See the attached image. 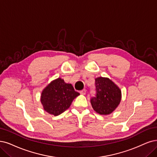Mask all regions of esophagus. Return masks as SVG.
<instances>
[{"instance_id": "34e87169", "label": "esophagus", "mask_w": 157, "mask_h": 157, "mask_svg": "<svg viewBox=\"0 0 157 157\" xmlns=\"http://www.w3.org/2000/svg\"><path fill=\"white\" fill-rule=\"evenodd\" d=\"M79 93H80L81 94H83V95H85V94H86V90H85V89H84V90H81V91L79 92Z\"/></svg>"}]
</instances>
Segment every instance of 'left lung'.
<instances>
[{
	"mask_svg": "<svg viewBox=\"0 0 157 157\" xmlns=\"http://www.w3.org/2000/svg\"><path fill=\"white\" fill-rule=\"evenodd\" d=\"M96 96L90 103L94 111L101 115L112 113L117 108L121 98V92L113 81L107 78L95 79Z\"/></svg>",
	"mask_w": 157,
	"mask_h": 157,
	"instance_id": "8db88e82",
	"label": "left lung"
}]
</instances>
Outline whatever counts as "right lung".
Instances as JSON below:
<instances>
[{
  "mask_svg": "<svg viewBox=\"0 0 157 157\" xmlns=\"http://www.w3.org/2000/svg\"><path fill=\"white\" fill-rule=\"evenodd\" d=\"M79 95V92L74 90L71 84L66 83L59 78L52 81L43 89L40 102L45 111L58 116L68 109L74 98Z\"/></svg>",
  "mask_w": 157,
  "mask_h": 157,
  "instance_id": "add662e5",
  "label": "right lung"
}]
</instances>
